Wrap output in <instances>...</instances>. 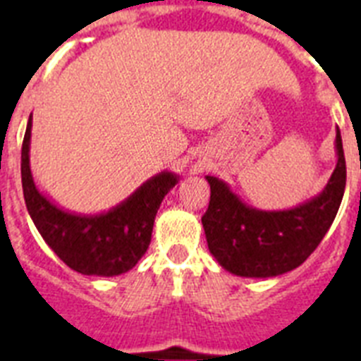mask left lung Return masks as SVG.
Wrapping results in <instances>:
<instances>
[{
    "label": "left lung",
    "instance_id": "obj_1",
    "mask_svg": "<svg viewBox=\"0 0 361 361\" xmlns=\"http://www.w3.org/2000/svg\"><path fill=\"white\" fill-rule=\"evenodd\" d=\"M336 168L322 193L282 212H264L242 202L220 178L209 183L202 216L209 253L226 271L245 279H271L296 269L329 231L345 191V157L336 128Z\"/></svg>",
    "mask_w": 361,
    "mask_h": 361
}]
</instances>
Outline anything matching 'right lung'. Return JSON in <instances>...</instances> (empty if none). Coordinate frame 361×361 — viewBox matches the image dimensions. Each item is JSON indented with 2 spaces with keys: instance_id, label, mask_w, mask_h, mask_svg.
<instances>
[{
  "instance_id": "add662e5",
  "label": "right lung",
  "mask_w": 361,
  "mask_h": 361,
  "mask_svg": "<svg viewBox=\"0 0 361 361\" xmlns=\"http://www.w3.org/2000/svg\"><path fill=\"white\" fill-rule=\"evenodd\" d=\"M32 114L21 148V183L28 215L50 250L70 269L88 276H117L132 269L148 250L153 222L178 175L161 171L110 212L81 215L59 208L37 190L30 171Z\"/></svg>"
}]
</instances>
